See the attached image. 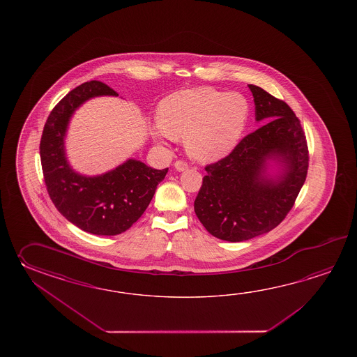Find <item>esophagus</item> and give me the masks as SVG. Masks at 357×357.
I'll list each match as a JSON object with an SVG mask.
<instances>
[{
  "label": "esophagus",
  "mask_w": 357,
  "mask_h": 357,
  "mask_svg": "<svg viewBox=\"0 0 357 357\" xmlns=\"http://www.w3.org/2000/svg\"><path fill=\"white\" fill-rule=\"evenodd\" d=\"M175 168L177 171H185V169H188V168H189V165H188V162H186V160H176Z\"/></svg>",
  "instance_id": "esophagus-1"
}]
</instances>
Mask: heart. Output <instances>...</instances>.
Here are the masks:
<instances>
[{
  "label": "heart",
  "mask_w": 357,
  "mask_h": 357,
  "mask_svg": "<svg viewBox=\"0 0 357 357\" xmlns=\"http://www.w3.org/2000/svg\"><path fill=\"white\" fill-rule=\"evenodd\" d=\"M250 117V103L240 93L211 86L176 91L160 102V137L185 139L190 155L200 162L232 152Z\"/></svg>",
  "instance_id": "b5f03b06"
}]
</instances>
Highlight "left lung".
<instances>
[{
  "label": "left lung",
  "instance_id": "left-lung-1",
  "mask_svg": "<svg viewBox=\"0 0 357 357\" xmlns=\"http://www.w3.org/2000/svg\"><path fill=\"white\" fill-rule=\"evenodd\" d=\"M257 121H266L225 158L205 166L194 202L197 218L211 235L240 243L266 234L286 218L306 180L309 148L292 108L257 85H249ZM285 163L278 181L262 176L266 158Z\"/></svg>",
  "mask_w": 357,
  "mask_h": 357
}]
</instances>
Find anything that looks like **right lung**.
Segmentation results:
<instances>
[{"label":"right lung","instance_id":"1","mask_svg":"<svg viewBox=\"0 0 357 357\" xmlns=\"http://www.w3.org/2000/svg\"><path fill=\"white\" fill-rule=\"evenodd\" d=\"M96 96L119 94L91 80L68 91L54 107L39 144L40 162L48 195L66 220L93 235H120L142 217L168 168L154 169L129 160L97 177L74 172L65 157L63 137L76 108Z\"/></svg>","mask_w":357,"mask_h":357}]
</instances>
